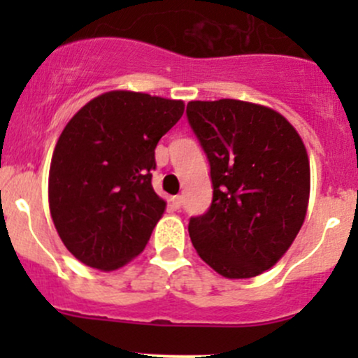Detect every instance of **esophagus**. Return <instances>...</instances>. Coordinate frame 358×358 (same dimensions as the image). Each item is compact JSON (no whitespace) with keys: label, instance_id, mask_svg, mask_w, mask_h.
<instances>
[{"label":"esophagus","instance_id":"esophagus-1","mask_svg":"<svg viewBox=\"0 0 358 358\" xmlns=\"http://www.w3.org/2000/svg\"><path fill=\"white\" fill-rule=\"evenodd\" d=\"M171 203H173V207L176 208V210H178V208L182 207V203H183V196L182 195L173 196V199H171Z\"/></svg>","mask_w":358,"mask_h":358}]
</instances>
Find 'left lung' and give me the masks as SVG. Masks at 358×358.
I'll return each instance as SVG.
<instances>
[{
	"mask_svg": "<svg viewBox=\"0 0 358 358\" xmlns=\"http://www.w3.org/2000/svg\"><path fill=\"white\" fill-rule=\"evenodd\" d=\"M187 117L213 187L208 210L188 224L193 248L225 278L262 274L285 256L305 222L306 148L286 117L252 102L192 101Z\"/></svg>",
	"mask_w": 358,
	"mask_h": 358,
	"instance_id": "1",
	"label": "left lung"
}]
</instances>
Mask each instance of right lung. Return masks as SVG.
<instances>
[{"mask_svg":"<svg viewBox=\"0 0 358 358\" xmlns=\"http://www.w3.org/2000/svg\"><path fill=\"white\" fill-rule=\"evenodd\" d=\"M183 109L182 101L110 90L64 127L48 203L62 242L85 266L114 271L146 248L166 207L151 185L155 148Z\"/></svg>","mask_w":358,"mask_h":358,"instance_id":"right-lung-1","label":"right lung"}]
</instances>
